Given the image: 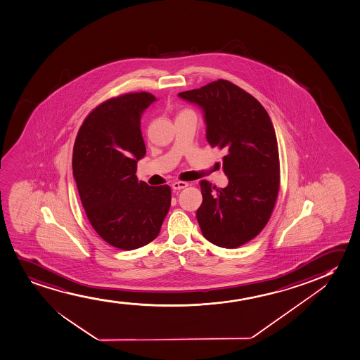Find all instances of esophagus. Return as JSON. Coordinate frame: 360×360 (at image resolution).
<instances>
[{"label":"esophagus","instance_id":"1","mask_svg":"<svg viewBox=\"0 0 360 360\" xmlns=\"http://www.w3.org/2000/svg\"><path fill=\"white\" fill-rule=\"evenodd\" d=\"M187 187H188L187 182H182V181H178V182L172 183L173 191H181V189H183V188H187Z\"/></svg>","mask_w":360,"mask_h":360}]
</instances>
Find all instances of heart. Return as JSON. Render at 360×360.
<instances>
[{"instance_id":"1","label":"heart","mask_w":360,"mask_h":360,"mask_svg":"<svg viewBox=\"0 0 360 360\" xmlns=\"http://www.w3.org/2000/svg\"><path fill=\"white\" fill-rule=\"evenodd\" d=\"M186 111H188V110H183V111H181L179 113L186 112ZM179 113H178V115H179Z\"/></svg>"}]
</instances>
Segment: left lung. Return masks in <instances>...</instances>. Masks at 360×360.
Wrapping results in <instances>:
<instances>
[{"mask_svg":"<svg viewBox=\"0 0 360 360\" xmlns=\"http://www.w3.org/2000/svg\"><path fill=\"white\" fill-rule=\"evenodd\" d=\"M204 112L206 139L226 151L229 186L201 181L196 219L202 236L217 247L238 248L262 232L280 189L275 129L262 103L229 80L219 79L178 94Z\"/></svg>","mask_w":360,"mask_h":360,"instance_id":"obj_1","label":"left lung"}]
</instances>
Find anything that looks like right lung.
I'll list each match as a JSON object with an SVG mask.
<instances>
[{
	"label": "right lung",
	"mask_w": 360,
	"mask_h": 360,
	"mask_svg": "<svg viewBox=\"0 0 360 360\" xmlns=\"http://www.w3.org/2000/svg\"><path fill=\"white\" fill-rule=\"evenodd\" d=\"M153 94L110 98L85 118L73 148V176L93 229L106 243L133 250L153 242L171 206V188L138 182L146 154L141 117Z\"/></svg>",
	"instance_id": "add662e5"
}]
</instances>
